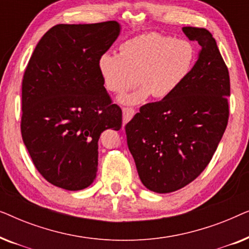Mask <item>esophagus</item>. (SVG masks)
I'll return each mask as SVG.
<instances>
[{"instance_id": "34e87169", "label": "esophagus", "mask_w": 249, "mask_h": 249, "mask_svg": "<svg viewBox=\"0 0 249 249\" xmlns=\"http://www.w3.org/2000/svg\"><path fill=\"white\" fill-rule=\"evenodd\" d=\"M135 110L132 107H124L122 108V120H124V124H127L128 121L131 120V118L135 115Z\"/></svg>"}]
</instances>
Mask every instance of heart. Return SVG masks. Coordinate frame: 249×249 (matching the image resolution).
I'll list each match as a JSON object with an SVG mask.
<instances>
[{"mask_svg":"<svg viewBox=\"0 0 249 249\" xmlns=\"http://www.w3.org/2000/svg\"><path fill=\"white\" fill-rule=\"evenodd\" d=\"M195 59V49L188 40L151 33L125 40L120 54L104 53L98 70L111 93H124L138 80L142 87L119 98L121 104L136 105L149 95L158 100L172 95L192 72Z\"/></svg>","mask_w":249,"mask_h":249,"instance_id":"obj_1","label":"heart"}]
</instances>
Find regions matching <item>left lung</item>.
<instances>
[{"label": "left lung", "instance_id": "8db88e82", "mask_svg": "<svg viewBox=\"0 0 249 249\" xmlns=\"http://www.w3.org/2000/svg\"><path fill=\"white\" fill-rule=\"evenodd\" d=\"M200 51L193 70L169 97L142 105L125 124L129 151L142 185L152 192H176L204 171L229 119V71L212 34L183 27Z\"/></svg>", "mask_w": 249, "mask_h": 249}]
</instances>
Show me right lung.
<instances>
[{
	"mask_svg": "<svg viewBox=\"0 0 249 249\" xmlns=\"http://www.w3.org/2000/svg\"><path fill=\"white\" fill-rule=\"evenodd\" d=\"M117 21L56 25L37 44L22 79L21 135L52 185L80 190L96 178L98 139L122 125L98 60L120 34Z\"/></svg>",
	"mask_w": 249,
	"mask_h": 249,
	"instance_id": "add662e5",
	"label": "right lung"
}]
</instances>
